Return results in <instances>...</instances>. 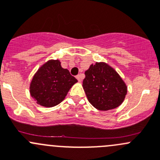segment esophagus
I'll use <instances>...</instances> for the list:
<instances>
[{
	"mask_svg": "<svg viewBox=\"0 0 160 160\" xmlns=\"http://www.w3.org/2000/svg\"><path fill=\"white\" fill-rule=\"evenodd\" d=\"M77 79L78 80L79 82H80L82 80V79H83V75L82 74H79V75L77 76Z\"/></svg>",
	"mask_w": 160,
	"mask_h": 160,
	"instance_id": "obj_1",
	"label": "esophagus"
}]
</instances>
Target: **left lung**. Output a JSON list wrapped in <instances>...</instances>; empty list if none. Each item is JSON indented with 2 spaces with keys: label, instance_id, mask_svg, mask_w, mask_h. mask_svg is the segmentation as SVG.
Returning a JSON list of instances; mask_svg holds the SVG:
<instances>
[{
  "label": "left lung",
  "instance_id": "left-lung-1",
  "mask_svg": "<svg viewBox=\"0 0 160 160\" xmlns=\"http://www.w3.org/2000/svg\"><path fill=\"white\" fill-rule=\"evenodd\" d=\"M83 88L90 103L101 111L117 108L128 92V87L120 76L105 62L90 66L85 71Z\"/></svg>",
  "mask_w": 160,
  "mask_h": 160
}]
</instances>
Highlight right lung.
Returning <instances> with one entry per match:
<instances>
[{"label": "right lung", "mask_w": 160, "mask_h": 160, "mask_svg": "<svg viewBox=\"0 0 160 160\" xmlns=\"http://www.w3.org/2000/svg\"><path fill=\"white\" fill-rule=\"evenodd\" d=\"M77 82L59 60H49L39 68L31 80L29 92L38 105L53 107L62 102Z\"/></svg>", "instance_id": "right-lung-1"}]
</instances>
